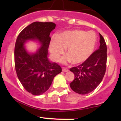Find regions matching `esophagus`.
Here are the masks:
<instances>
[{"mask_svg": "<svg viewBox=\"0 0 121 121\" xmlns=\"http://www.w3.org/2000/svg\"><path fill=\"white\" fill-rule=\"evenodd\" d=\"M62 71H63V72H65V73H66V72H68L69 70H68L67 68L63 67V68H62Z\"/></svg>", "mask_w": 121, "mask_h": 121, "instance_id": "obj_1", "label": "esophagus"}]
</instances>
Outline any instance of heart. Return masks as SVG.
<instances>
[{
  "label": "heart",
  "mask_w": 121,
  "mask_h": 121,
  "mask_svg": "<svg viewBox=\"0 0 121 121\" xmlns=\"http://www.w3.org/2000/svg\"><path fill=\"white\" fill-rule=\"evenodd\" d=\"M97 44V36L92 32L82 30H67L53 37L50 43L49 49L52 57L58 60L64 48L67 55L61 58L64 63L73 61L80 64L87 60L94 53Z\"/></svg>",
  "instance_id": "b5f03b06"
}]
</instances>
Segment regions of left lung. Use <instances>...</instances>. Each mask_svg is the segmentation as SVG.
<instances>
[{
	"label": "left lung",
	"instance_id": "obj_1",
	"mask_svg": "<svg viewBox=\"0 0 121 121\" xmlns=\"http://www.w3.org/2000/svg\"><path fill=\"white\" fill-rule=\"evenodd\" d=\"M100 46L98 50L82 64L69 69L74 74V80L69 85L79 94H87L95 90L101 83L105 75L107 64V45L99 33Z\"/></svg>",
	"mask_w": 121,
	"mask_h": 121
}]
</instances>
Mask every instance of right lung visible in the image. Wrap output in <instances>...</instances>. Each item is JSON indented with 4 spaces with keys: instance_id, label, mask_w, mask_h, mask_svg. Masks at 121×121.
Segmentation results:
<instances>
[{
    "instance_id": "obj_1",
    "label": "right lung",
    "mask_w": 121,
    "mask_h": 121,
    "mask_svg": "<svg viewBox=\"0 0 121 121\" xmlns=\"http://www.w3.org/2000/svg\"><path fill=\"white\" fill-rule=\"evenodd\" d=\"M56 25L52 22H35L24 29L17 38L14 47V63L17 75L23 87L29 93L40 95L47 91L55 76L61 68L50 61L48 48L50 34ZM30 41L40 45L34 53L26 49L25 44Z\"/></svg>"
}]
</instances>
